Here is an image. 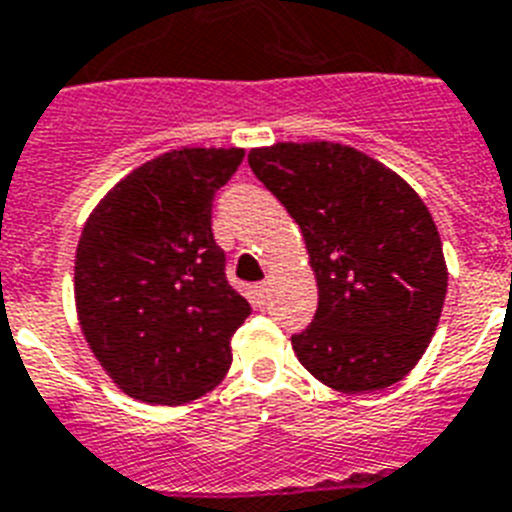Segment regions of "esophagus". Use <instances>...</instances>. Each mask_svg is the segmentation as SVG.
<instances>
[{
    "label": "esophagus",
    "mask_w": 512,
    "mask_h": 512,
    "mask_svg": "<svg viewBox=\"0 0 512 512\" xmlns=\"http://www.w3.org/2000/svg\"><path fill=\"white\" fill-rule=\"evenodd\" d=\"M251 301L253 306L264 308L266 303H269V285L266 282H256V285L251 287Z\"/></svg>",
    "instance_id": "1"
}]
</instances>
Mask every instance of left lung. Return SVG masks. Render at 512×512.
<instances>
[{
	"mask_svg": "<svg viewBox=\"0 0 512 512\" xmlns=\"http://www.w3.org/2000/svg\"><path fill=\"white\" fill-rule=\"evenodd\" d=\"M248 164L301 227L319 287L314 322L293 335L298 361L345 395L408 377L447 295L442 240L421 196L342 143H274L248 151Z\"/></svg>",
	"mask_w": 512,
	"mask_h": 512,
	"instance_id": "obj_1",
	"label": "left lung"
}]
</instances>
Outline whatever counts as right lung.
Instances as JSON below:
<instances>
[{
	"mask_svg": "<svg viewBox=\"0 0 512 512\" xmlns=\"http://www.w3.org/2000/svg\"><path fill=\"white\" fill-rule=\"evenodd\" d=\"M243 149L183 146L135 167L88 214L75 308L88 348L125 395L183 405L214 390L251 306L227 285L211 201Z\"/></svg>",
	"mask_w": 512,
	"mask_h": 512,
	"instance_id": "right-lung-1",
	"label": "right lung"
}]
</instances>
